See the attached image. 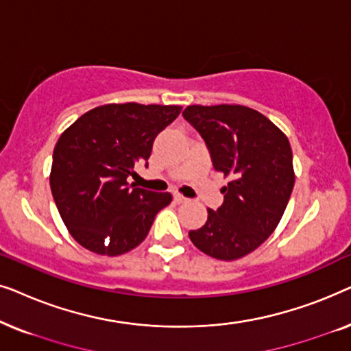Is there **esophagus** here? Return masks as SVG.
Instances as JSON below:
<instances>
[{"label":"esophagus","mask_w":351,"mask_h":351,"mask_svg":"<svg viewBox=\"0 0 351 351\" xmlns=\"http://www.w3.org/2000/svg\"><path fill=\"white\" fill-rule=\"evenodd\" d=\"M174 201H176V203H185L186 198H185V196H182L180 193H174Z\"/></svg>","instance_id":"34e87169"}]
</instances>
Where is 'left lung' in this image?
Wrapping results in <instances>:
<instances>
[{
	"label": "left lung",
	"mask_w": 351,
	"mask_h": 351,
	"mask_svg": "<svg viewBox=\"0 0 351 351\" xmlns=\"http://www.w3.org/2000/svg\"><path fill=\"white\" fill-rule=\"evenodd\" d=\"M182 114L204 138L214 169L230 177L222 206L208 209L206 223L189 237L208 256L237 261L261 246L285 214L295 180L289 141L244 105H190Z\"/></svg>",
	"instance_id": "1"
}]
</instances>
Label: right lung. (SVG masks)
<instances>
[{"label": "right lung", "mask_w": 351, "mask_h": 351, "mask_svg": "<svg viewBox=\"0 0 351 351\" xmlns=\"http://www.w3.org/2000/svg\"><path fill=\"white\" fill-rule=\"evenodd\" d=\"M179 105L108 104L95 107L65 129L56 143L51 191L71 237L100 256L137 247L171 193L129 185L153 142L179 117ZM147 166V165H145Z\"/></svg>", "instance_id": "right-lung-1"}]
</instances>
